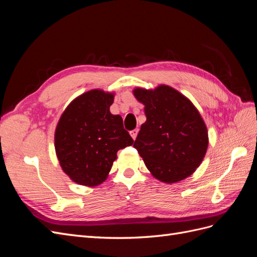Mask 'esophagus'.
<instances>
[{"instance_id":"esophagus-1","label":"esophagus","mask_w":257,"mask_h":257,"mask_svg":"<svg viewBox=\"0 0 257 257\" xmlns=\"http://www.w3.org/2000/svg\"><path fill=\"white\" fill-rule=\"evenodd\" d=\"M137 134H138V128H135V130H133V131H131V136H132V138L134 139H136V137H137Z\"/></svg>"}]
</instances>
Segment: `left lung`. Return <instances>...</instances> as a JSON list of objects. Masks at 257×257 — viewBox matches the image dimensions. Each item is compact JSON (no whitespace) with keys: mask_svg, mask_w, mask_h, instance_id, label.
<instances>
[{"mask_svg":"<svg viewBox=\"0 0 257 257\" xmlns=\"http://www.w3.org/2000/svg\"><path fill=\"white\" fill-rule=\"evenodd\" d=\"M133 92L145 105L147 121L139 131L134 148L147 168L165 183L191 176L208 148L206 124L195 106L168 85L154 90L137 88Z\"/></svg>","mask_w":257,"mask_h":257,"instance_id":"1","label":"left lung"}]
</instances>
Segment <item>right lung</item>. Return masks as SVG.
Segmentation results:
<instances>
[{"label": "right lung", "instance_id": "obj_1", "mask_svg": "<svg viewBox=\"0 0 257 257\" xmlns=\"http://www.w3.org/2000/svg\"><path fill=\"white\" fill-rule=\"evenodd\" d=\"M113 94L91 90L75 98L61 115L54 147L63 172L76 183L95 186L105 181L116 152L134 141L119 114H111Z\"/></svg>", "mask_w": 257, "mask_h": 257}]
</instances>
